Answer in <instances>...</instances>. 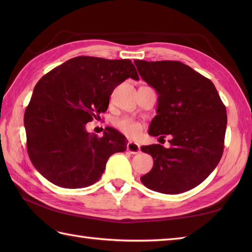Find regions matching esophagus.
Segmentation results:
<instances>
[{"instance_id":"esophagus-1","label":"esophagus","mask_w":252,"mask_h":252,"mask_svg":"<svg viewBox=\"0 0 252 252\" xmlns=\"http://www.w3.org/2000/svg\"><path fill=\"white\" fill-rule=\"evenodd\" d=\"M126 149L127 152H130L131 154H138L141 152V147L138 145L137 143L134 142H129L126 145Z\"/></svg>"}]
</instances>
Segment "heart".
Masks as SVG:
<instances>
[{
	"mask_svg": "<svg viewBox=\"0 0 252 252\" xmlns=\"http://www.w3.org/2000/svg\"><path fill=\"white\" fill-rule=\"evenodd\" d=\"M116 126L118 129L129 137H136L142 131V126L140 123L129 119V118H123V119L118 120Z\"/></svg>",
	"mask_w": 252,
	"mask_h": 252,
	"instance_id": "b5f03b06",
	"label": "heart"
}]
</instances>
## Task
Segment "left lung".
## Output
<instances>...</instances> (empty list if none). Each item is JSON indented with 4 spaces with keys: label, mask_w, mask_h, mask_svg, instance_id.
<instances>
[{
    "label": "left lung",
    "mask_w": 252,
    "mask_h": 252,
    "mask_svg": "<svg viewBox=\"0 0 252 252\" xmlns=\"http://www.w3.org/2000/svg\"><path fill=\"white\" fill-rule=\"evenodd\" d=\"M142 79L158 94L157 116L148 134L170 135V147L142 146L153 169L141 176L147 189L180 194L194 189L222 157L227 123L225 106L210 80L181 62L134 61Z\"/></svg>",
    "instance_id": "obj_1"
}]
</instances>
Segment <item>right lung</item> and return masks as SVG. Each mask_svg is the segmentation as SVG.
Returning <instances> with one entry per match:
<instances>
[{
    "mask_svg": "<svg viewBox=\"0 0 252 252\" xmlns=\"http://www.w3.org/2000/svg\"><path fill=\"white\" fill-rule=\"evenodd\" d=\"M127 78L138 80L130 60L78 56L39 80L25 112L27 149L51 183L65 189L92 185L111 155L126 151V137L114 127L98 137L85 125L107 110L112 91Z\"/></svg>",
    "mask_w": 252,
    "mask_h": 252,
    "instance_id": "obj_1",
    "label": "right lung"
}]
</instances>
